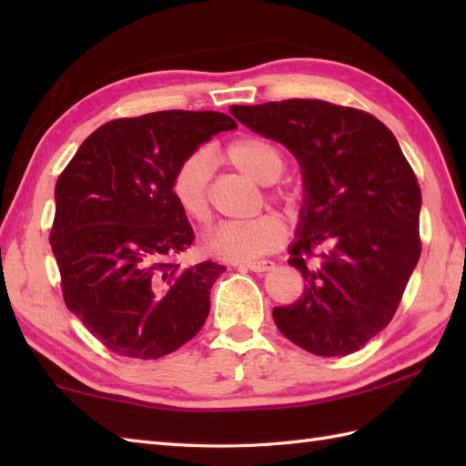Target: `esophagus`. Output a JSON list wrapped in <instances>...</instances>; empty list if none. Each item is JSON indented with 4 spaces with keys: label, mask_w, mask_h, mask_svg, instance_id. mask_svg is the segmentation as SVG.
<instances>
[{
    "label": "esophagus",
    "mask_w": 466,
    "mask_h": 466,
    "mask_svg": "<svg viewBox=\"0 0 466 466\" xmlns=\"http://www.w3.org/2000/svg\"><path fill=\"white\" fill-rule=\"evenodd\" d=\"M244 266L252 272H268L274 268V262L272 260H250V262H244Z\"/></svg>",
    "instance_id": "34e87169"
}]
</instances>
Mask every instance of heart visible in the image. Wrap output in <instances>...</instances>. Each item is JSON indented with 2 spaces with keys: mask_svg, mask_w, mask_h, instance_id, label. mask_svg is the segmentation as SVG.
I'll use <instances>...</instances> for the list:
<instances>
[{
  "mask_svg": "<svg viewBox=\"0 0 466 466\" xmlns=\"http://www.w3.org/2000/svg\"><path fill=\"white\" fill-rule=\"evenodd\" d=\"M224 157L236 170L254 182L270 184L284 170L279 147L264 137L244 136L226 146ZM170 194L182 214L198 226L212 220L210 194H208V162L202 154H192L176 167L170 182ZM272 200L289 202L286 192L272 194ZM286 240V224L280 216L262 214L252 220L222 224L208 236L206 246L214 256L228 262H250L264 254L279 250Z\"/></svg>",
  "mask_w": 466,
  "mask_h": 466,
  "instance_id": "obj_1",
  "label": "heart"
}]
</instances>
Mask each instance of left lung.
Listing matches in <instances>:
<instances>
[{
	"label": "left lung",
	"mask_w": 466,
	"mask_h": 466,
	"mask_svg": "<svg viewBox=\"0 0 466 466\" xmlns=\"http://www.w3.org/2000/svg\"><path fill=\"white\" fill-rule=\"evenodd\" d=\"M300 162L304 206L290 266L304 294L276 306L286 339L319 356L360 350L397 312L420 258V186L397 137L356 107L322 100L232 106Z\"/></svg>",
	"instance_id": "8db88e82"
}]
</instances>
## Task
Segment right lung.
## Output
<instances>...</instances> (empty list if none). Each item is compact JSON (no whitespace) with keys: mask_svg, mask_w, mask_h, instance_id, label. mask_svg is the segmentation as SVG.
Segmentation results:
<instances>
[{"mask_svg":"<svg viewBox=\"0 0 466 466\" xmlns=\"http://www.w3.org/2000/svg\"><path fill=\"white\" fill-rule=\"evenodd\" d=\"M236 122L220 112L166 110L112 120L59 174L49 244L66 306L106 349L156 360L200 332L226 268H182L194 230L170 182L187 156Z\"/></svg>","mask_w":466,"mask_h":466,"instance_id":"right-lung-1","label":"right lung"}]
</instances>
